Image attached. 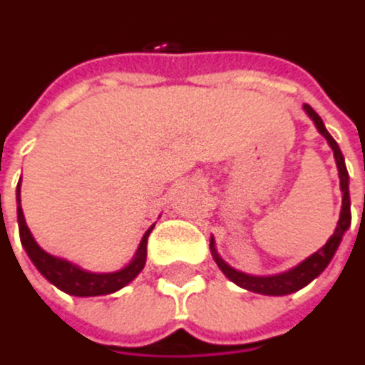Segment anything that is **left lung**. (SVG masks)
<instances>
[{"label": "left lung", "mask_w": 365, "mask_h": 365, "mask_svg": "<svg viewBox=\"0 0 365 365\" xmlns=\"http://www.w3.org/2000/svg\"><path fill=\"white\" fill-rule=\"evenodd\" d=\"M308 117L314 121L317 130L325 136V140L329 143V147L334 149V158H336V166H338V175H340V190H342V212H340V220H338V227L334 231V235L327 240V244L317 250L312 257H308L306 261H302L297 267L284 272V274H276V276H250V274H244V272H237L233 269L229 263H225L220 259V255L216 252V246H214V240H212V255H214V261L218 263V267L222 269V274L235 282L237 287L246 289V291H252V293H261V295H289V293H295L299 289H304L306 284H310L317 276L323 274V269L329 265V261L334 259L340 242H342V235L346 233V229L351 227V197H349V170H346V164H344V155L338 147V143L334 140V136L327 132L323 119L317 115V110L310 106V104H304Z\"/></svg>", "instance_id": "obj_1"}]
</instances>
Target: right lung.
Segmentation results:
<instances>
[{"label":"right lung","instance_id":"obj_1","mask_svg":"<svg viewBox=\"0 0 365 365\" xmlns=\"http://www.w3.org/2000/svg\"><path fill=\"white\" fill-rule=\"evenodd\" d=\"M1 199V197H0ZM16 216H19V233H21V244L27 252V257L31 259V263L36 265V269L51 282L55 284L57 289H61L63 293L68 295H76V297H96V295H108V293H115L119 289H123L125 284H130L138 274L140 269L145 267V259H147V237L151 233V229L143 235L140 244H138V250L134 255V259L119 272H110V274H91V272H85L76 265H72L70 261L66 259H57L48 252H44L31 231L27 229L25 225V216H23V210H21V186H16Z\"/></svg>","mask_w":365,"mask_h":365}]
</instances>
